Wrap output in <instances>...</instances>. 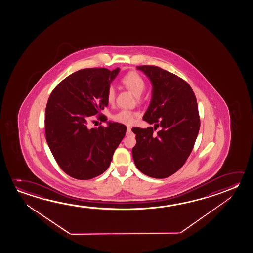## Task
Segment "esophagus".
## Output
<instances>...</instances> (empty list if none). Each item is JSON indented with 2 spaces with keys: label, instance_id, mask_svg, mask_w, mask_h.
Instances as JSON below:
<instances>
[{
  "label": "esophagus",
  "instance_id": "34e87169",
  "mask_svg": "<svg viewBox=\"0 0 253 253\" xmlns=\"http://www.w3.org/2000/svg\"><path fill=\"white\" fill-rule=\"evenodd\" d=\"M132 132V128L130 127V126H127V128H126V132H127V134H130Z\"/></svg>",
  "mask_w": 253,
  "mask_h": 253
}]
</instances>
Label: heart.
Segmentation results:
<instances>
[{
	"label": "heart",
	"instance_id": "obj_1",
	"mask_svg": "<svg viewBox=\"0 0 253 253\" xmlns=\"http://www.w3.org/2000/svg\"><path fill=\"white\" fill-rule=\"evenodd\" d=\"M122 84L125 88H127L130 91H132L135 96H140V94L144 91L146 84L145 81L140 74L134 71H131L126 74L121 79ZM106 98L110 104H112L115 100V89L113 86H110L106 94ZM136 113L127 111V110H121L119 113L113 115V120L125 123V124H131L133 121V118Z\"/></svg>",
	"mask_w": 253,
	"mask_h": 253
}]
</instances>
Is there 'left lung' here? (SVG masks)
<instances>
[{
  "mask_svg": "<svg viewBox=\"0 0 253 253\" xmlns=\"http://www.w3.org/2000/svg\"><path fill=\"white\" fill-rule=\"evenodd\" d=\"M152 84V98L143 120L154 127H132L136 145L132 158L140 172L154 178L171 176L185 165L195 143L201 121L191 86L157 66H139ZM158 127L161 130L153 132Z\"/></svg>",
  "mask_w": 253,
  "mask_h": 253,
  "instance_id": "obj_1",
  "label": "left lung"
}]
</instances>
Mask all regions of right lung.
Here are the masks:
<instances>
[{
	"label": "right lung",
	"mask_w": 253,
	"mask_h": 253,
	"mask_svg": "<svg viewBox=\"0 0 253 253\" xmlns=\"http://www.w3.org/2000/svg\"><path fill=\"white\" fill-rule=\"evenodd\" d=\"M120 72L117 68L81 69L61 81L49 96L45 108V138L60 169L79 180L104 173L123 140L126 127L117 122L88 128L90 116L108 105L111 83Z\"/></svg>",
	"instance_id": "1"
}]
</instances>
